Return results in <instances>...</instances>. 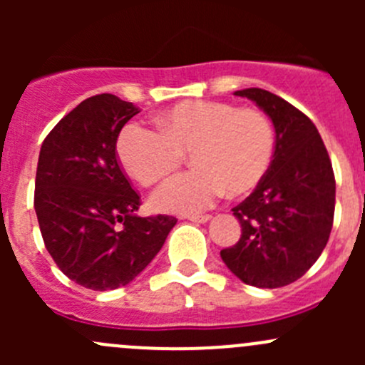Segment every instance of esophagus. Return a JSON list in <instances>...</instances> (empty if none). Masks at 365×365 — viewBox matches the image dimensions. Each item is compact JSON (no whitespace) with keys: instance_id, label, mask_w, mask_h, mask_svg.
I'll return each instance as SVG.
<instances>
[{"instance_id":"1","label":"esophagus","mask_w":365,"mask_h":365,"mask_svg":"<svg viewBox=\"0 0 365 365\" xmlns=\"http://www.w3.org/2000/svg\"><path fill=\"white\" fill-rule=\"evenodd\" d=\"M185 219H187V220H190V222L205 224V222H208L210 219H212V215H187Z\"/></svg>"}]
</instances>
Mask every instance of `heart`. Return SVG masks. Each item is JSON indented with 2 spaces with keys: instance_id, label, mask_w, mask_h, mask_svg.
<instances>
[{
  "instance_id": "heart-1",
  "label": "heart",
  "mask_w": 365,
  "mask_h": 365,
  "mask_svg": "<svg viewBox=\"0 0 365 365\" xmlns=\"http://www.w3.org/2000/svg\"><path fill=\"white\" fill-rule=\"evenodd\" d=\"M159 130L130 123L121 130L116 153L125 171L152 187L176 171L189 153L194 168L175 176L153 196L162 212L196 213L226 190L251 192L270 169L275 130L259 109L219 101H185L155 118Z\"/></svg>"
}]
</instances>
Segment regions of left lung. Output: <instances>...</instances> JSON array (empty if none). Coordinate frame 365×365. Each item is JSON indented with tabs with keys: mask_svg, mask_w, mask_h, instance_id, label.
I'll return each mask as SVG.
<instances>
[{
	"mask_svg": "<svg viewBox=\"0 0 365 365\" xmlns=\"http://www.w3.org/2000/svg\"><path fill=\"white\" fill-rule=\"evenodd\" d=\"M272 120L275 152L254 192L233 208L242 237L220 257L242 282L281 288L300 279L325 249L336 208V178L318 128L284 98L261 88L235 91Z\"/></svg>",
	"mask_w": 365,
	"mask_h": 365,
	"instance_id": "left-lung-1",
	"label": "left lung"
}]
</instances>
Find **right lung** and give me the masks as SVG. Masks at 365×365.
<instances>
[{"label":"right lung","mask_w":365,"mask_h":365,"mask_svg":"<svg viewBox=\"0 0 365 365\" xmlns=\"http://www.w3.org/2000/svg\"><path fill=\"white\" fill-rule=\"evenodd\" d=\"M132 102L102 93L58 121L43 141L35 180V212L46 249L60 270L95 292L134 281L175 227L171 215L139 217V194L116 157Z\"/></svg>","instance_id":"1"}]
</instances>
